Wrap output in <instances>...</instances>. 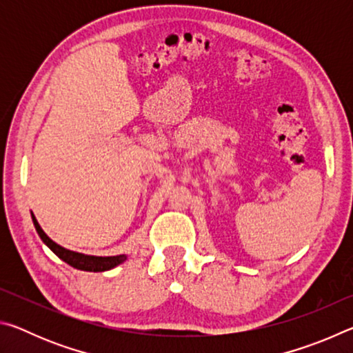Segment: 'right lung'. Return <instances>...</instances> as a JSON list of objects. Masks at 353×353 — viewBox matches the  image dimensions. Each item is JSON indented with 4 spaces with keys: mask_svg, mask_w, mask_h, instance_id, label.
Segmentation results:
<instances>
[{
    "mask_svg": "<svg viewBox=\"0 0 353 353\" xmlns=\"http://www.w3.org/2000/svg\"><path fill=\"white\" fill-rule=\"evenodd\" d=\"M32 216V223L35 230H37L39 236L41 238L48 248H50L52 252H54L59 259L63 260L65 263H68L70 266L76 268V270L81 271H90V272H103V271H109L113 270V268L121 265L123 261L128 260L126 254L121 255H110V256H98V255H87V254H81V252H74V250L65 249L61 244H57L56 241H52L50 236H48L43 229H41L39 221L35 219L34 213H31Z\"/></svg>",
    "mask_w": 353,
    "mask_h": 353,
    "instance_id": "right-lung-1",
    "label": "right lung"
}]
</instances>
